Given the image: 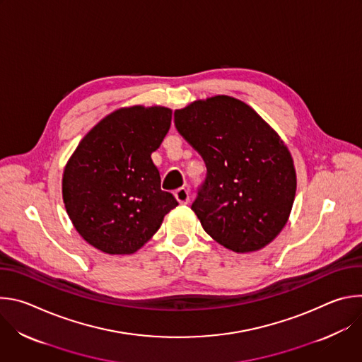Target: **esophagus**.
<instances>
[{
	"instance_id": "esophagus-1",
	"label": "esophagus",
	"mask_w": 362,
	"mask_h": 362,
	"mask_svg": "<svg viewBox=\"0 0 362 362\" xmlns=\"http://www.w3.org/2000/svg\"><path fill=\"white\" fill-rule=\"evenodd\" d=\"M175 197L177 199L179 203L186 204V203L189 202V190L185 189V187H180V189H177V190L175 192Z\"/></svg>"
}]
</instances>
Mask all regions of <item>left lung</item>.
<instances>
[{"label": "left lung", "mask_w": 362, "mask_h": 362, "mask_svg": "<svg viewBox=\"0 0 362 362\" xmlns=\"http://www.w3.org/2000/svg\"><path fill=\"white\" fill-rule=\"evenodd\" d=\"M175 126L206 165L192 203L206 233L239 253L272 242L288 222L296 190L293 160L281 137L229 95L176 110Z\"/></svg>", "instance_id": "8db88e82"}]
</instances>
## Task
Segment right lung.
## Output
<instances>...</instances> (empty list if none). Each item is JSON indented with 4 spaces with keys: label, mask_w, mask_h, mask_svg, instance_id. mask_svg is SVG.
<instances>
[{
    "label": "right lung",
    "mask_w": 362,
    "mask_h": 362,
    "mask_svg": "<svg viewBox=\"0 0 362 362\" xmlns=\"http://www.w3.org/2000/svg\"><path fill=\"white\" fill-rule=\"evenodd\" d=\"M172 123L166 107L120 109L80 141L63 175L67 214L84 240L110 255H130L179 204L160 189L151 160Z\"/></svg>",
    "instance_id": "add662e5"
}]
</instances>
